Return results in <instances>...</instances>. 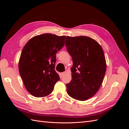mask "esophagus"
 Wrapping results in <instances>:
<instances>
[{"label": "esophagus", "instance_id": "1", "mask_svg": "<svg viewBox=\"0 0 129 129\" xmlns=\"http://www.w3.org/2000/svg\"><path fill=\"white\" fill-rule=\"evenodd\" d=\"M66 72H62V73H61L60 74V76H61V77H62V76H63L64 74H66Z\"/></svg>", "mask_w": 129, "mask_h": 129}]
</instances>
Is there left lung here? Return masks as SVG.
<instances>
[{
    "instance_id": "left-lung-1",
    "label": "left lung",
    "mask_w": 129,
    "mask_h": 129,
    "mask_svg": "<svg viewBox=\"0 0 129 129\" xmlns=\"http://www.w3.org/2000/svg\"><path fill=\"white\" fill-rule=\"evenodd\" d=\"M66 46L73 62L72 79L66 84L67 93L74 99L85 101L98 91L103 82L107 68L103 50L86 36H67Z\"/></svg>"
}]
</instances>
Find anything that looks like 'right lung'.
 I'll return each instance as SVG.
<instances>
[{"label": "right lung", "mask_w": 129, "mask_h": 129, "mask_svg": "<svg viewBox=\"0 0 129 129\" xmlns=\"http://www.w3.org/2000/svg\"><path fill=\"white\" fill-rule=\"evenodd\" d=\"M66 36L45 33L34 37L23 48L19 71L31 95L45 97L53 91L59 75L55 71L57 52L64 45Z\"/></svg>", "instance_id": "right-lung-1"}]
</instances>
